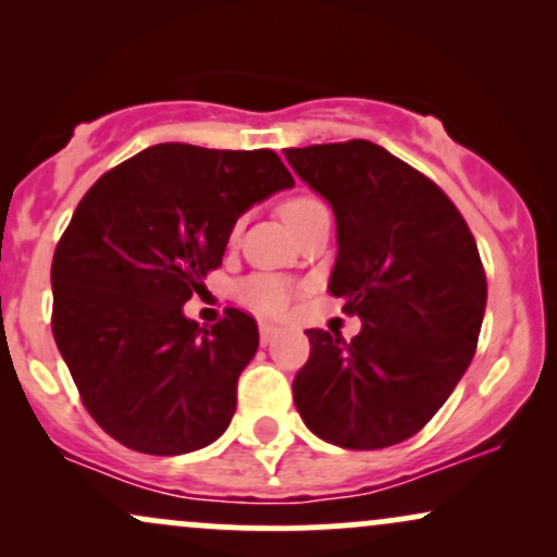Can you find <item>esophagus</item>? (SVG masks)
Listing matches in <instances>:
<instances>
[{"label":"esophagus","instance_id":"obj_1","mask_svg":"<svg viewBox=\"0 0 557 557\" xmlns=\"http://www.w3.org/2000/svg\"><path fill=\"white\" fill-rule=\"evenodd\" d=\"M259 335H261V343L267 345L280 335V327H277V324H272V322H261L259 324Z\"/></svg>","mask_w":557,"mask_h":557}]
</instances>
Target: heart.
<instances>
[{"label": "heart", "mask_w": 557, "mask_h": 557, "mask_svg": "<svg viewBox=\"0 0 557 557\" xmlns=\"http://www.w3.org/2000/svg\"><path fill=\"white\" fill-rule=\"evenodd\" d=\"M319 207H324V203L317 201V198L296 196L287 198L283 209H280V214H283L285 225L293 227L298 220H304L306 214L314 212ZM238 296L243 304L261 311V314H285L287 306H290L293 300V290L283 277H274V274H253L246 283H240Z\"/></svg>", "instance_id": "obj_1"}]
</instances>
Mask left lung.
I'll use <instances>...</instances> for the list:
<instances>
[{"mask_svg":"<svg viewBox=\"0 0 557 557\" xmlns=\"http://www.w3.org/2000/svg\"><path fill=\"white\" fill-rule=\"evenodd\" d=\"M285 159L332 207L327 290L361 319L350 343L306 330L311 356L293 400L324 443L398 445L440 411L474 359L487 306L476 240L430 177L372 140L285 149Z\"/></svg>","mask_w":557,"mask_h":557,"instance_id":"obj_1","label":"left lung"}]
</instances>
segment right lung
I'll use <instances>...</instances> for the list:
<instances>
[{"label": "right lung", "mask_w": 557, "mask_h": 557, "mask_svg": "<svg viewBox=\"0 0 557 557\" xmlns=\"http://www.w3.org/2000/svg\"><path fill=\"white\" fill-rule=\"evenodd\" d=\"M293 185L270 149L157 144L81 198L52 261V332L117 443L183 456L227 430L259 327L238 309L198 327L183 306L222 264L238 216Z\"/></svg>", "instance_id": "1"}]
</instances>
